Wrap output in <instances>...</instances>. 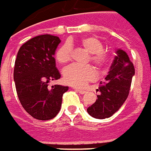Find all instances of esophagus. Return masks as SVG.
Masks as SVG:
<instances>
[{"instance_id": "esophagus-1", "label": "esophagus", "mask_w": 151, "mask_h": 151, "mask_svg": "<svg viewBox=\"0 0 151 151\" xmlns=\"http://www.w3.org/2000/svg\"><path fill=\"white\" fill-rule=\"evenodd\" d=\"M75 89H76V91L78 92L80 94H84V93H86V91L85 90H81V89H78V88H75Z\"/></svg>"}]
</instances>
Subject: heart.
I'll use <instances>...</instances> for the list:
<instances>
[{
    "label": "heart",
    "instance_id": "heart-1",
    "mask_svg": "<svg viewBox=\"0 0 151 151\" xmlns=\"http://www.w3.org/2000/svg\"><path fill=\"white\" fill-rule=\"evenodd\" d=\"M78 45L83 47L88 53H90V60L98 68H103L109 62V55L103 50V45L94 36H85L77 41ZM73 41L61 45L55 53L56 60L62 65L67 63L70 59L71 46ZM96 77V71L89 65L79 66L70 65L63 71V79L67 84L75 87H83L88 82Z\"/></svg>",
    "mask_w": 151,
    "mask_h": 151
}]
</instances>
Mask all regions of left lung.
I'll return each instance as SVG.
<instances>
[{
  "label": "left lung",
  "instance_id": "obj_1",
  "mask_svg": "<svg viewBox=\"0 0 151 151\" xmlns=\"http://www.w3.org/2000/svg\"><path fill=\"white\" fill-rule=\"evenodd\" d=\"M115 53L105 78L106 81L98 88L100 94L97 95L98 99L87 109L88 113L93 118L103 119L111 117L121 107L129 96L135 74L134 67L125 51L117 49Z\"/></svg>",
  "mask_w": 151,
  "mask_h": 151
}]
</instances>
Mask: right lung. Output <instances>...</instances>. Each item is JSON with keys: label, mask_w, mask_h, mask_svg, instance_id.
Returning <instances> with one entry per match:
<instances>
[{"label": "right lung", "mask_w": 151, "mask_h": 151, "mask_svg": "<svg viewBox=\"0 0 151 151\" xmlns=\"http://www.w3.org/2000/svg\"><path fill=\"white\" fill-rule=\"evenodd\" d=\"M60 42L58 36H37L23 44L17 54L14 70L17 94L22 107L36 119L54 118L69 88L59 84L49 87L50 81L61 77L54 58Z\"/></svg>", "instance_id": "right-lung-1"}]
</instances>
